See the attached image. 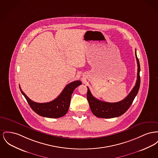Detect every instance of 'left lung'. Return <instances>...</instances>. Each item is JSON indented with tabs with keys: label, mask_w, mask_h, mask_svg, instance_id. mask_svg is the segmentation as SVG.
Returning <instances> with one entry per match:
<instances>
[{
	"label": "left lung",
	"mask_w": 158,
	"mask_h": 158,
	"mask_svg": "<svg viewBox=\"0 0 158 158\" xmlns=\"http://www.w3.org/2000/svg\"><path fill=\"white\" fill-rule=\"evenodd\" d=\"M135 56L137 63V79L135 85L131 90L128 96L121 102H104L100 101L93 97L91 91L88 88L87 100L89 102V107L93 114L98 118H113L119 117L127 111L133 102L135 96L139 92L140 85V65L139 60L137 58L136 50Z\"/></svg>",
	"instance_id": "8db88e82"
}]
</instances>
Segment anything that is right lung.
I'll list each match as a JSON object with an SVG mask.
<instances>
[{
  "label": "right lung",
  "mask_w": 158,
  "mask_h": 158,
  "mask_svg": "<svg viewBox=\"0 0 158 158\" xmlns=\"http://www.w3.org/2000/svg\"><path fill=\"white\" fill-rule=\"evenodd\" d=\"M82 84L80 81H76L68 84L59 96L52 102L39 103L31 100L28 97L19 89L26 98L31 109L37 114L49 118H59L67 113L71 100L72 94L74 89Z\"/></svg>",
  "instance_id": "1"
}]
</instances>
